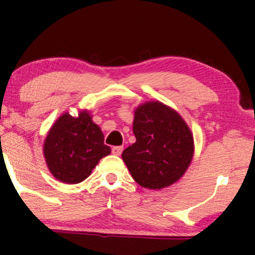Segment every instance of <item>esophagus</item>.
<instances>
[{"mask_svg":"<svg viewBox=\"0 0 255 255\" xmlns=\"http://www.w3.org/2000/svg\"><path fill=\"white\" fill-rule=\"evenodd\" d=\"M123 151V146L122 145H116V146H112V153L115 154V155H121Z\"/></svg>","mask_w":255,"mask_h":255,"instance_id":"1","label":"esophagus"}]
</instances>
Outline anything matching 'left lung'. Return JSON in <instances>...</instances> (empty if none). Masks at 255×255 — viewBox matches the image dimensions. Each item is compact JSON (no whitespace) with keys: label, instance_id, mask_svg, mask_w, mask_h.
Segmentation results:
<instances>
[{"label":"left lung","instance_id":"obj_1","mask_svg":"<svg viewBox=\"0 0 255 255\" xmlns=\"http://www.w3.org/2000/svg\"><path fill=\"white\" fill-rule=\"evenodd\" d=\"M135 143L122 158L132 177L146 189H163L177 181L191 163L194 138L186 123L161 102L137 109L133 122Z\"/></svg>","mask_w":255,"mask_h":255}]
</instances>
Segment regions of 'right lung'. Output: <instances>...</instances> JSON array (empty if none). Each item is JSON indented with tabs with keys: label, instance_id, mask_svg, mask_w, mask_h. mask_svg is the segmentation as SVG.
I'll use <instances>...</instances> for the list:
<instances>
[{
	"label": "right lung",
	"instance_id": "1",
	"mask_svg": "<svg viewBox=\"0 0 255 255\" xmlns=\"http://www.w3.org/2000/svg\"><path fill=\"white\" fill-rule=\"evenodd\" d=\"M111 153L104 134L86 111L73 117L64 113L49 130L44 156L49 170L61 182L78 184L91 174L99 160Z\"/></svg>",
	"mask_w": 255,
	"mask_h": 255
}]
</instances>
